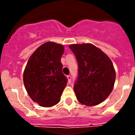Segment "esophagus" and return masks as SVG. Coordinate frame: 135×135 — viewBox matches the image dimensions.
Returning <instances> with one entry per match:
<instances>
[{
  "mask_svg": "<svg viewBox=\"0 0 135 135\" xmlns=\"http://www.w3.org/2000/svg\"><path fill=\"white\" fill-rule=\"evenodd\" d=\"M67 79H68V83L69 84H70V82H71V76L70 75L67 76Z\"/></svg>",
  "mask_w": 135,
  "mask_h": 135,
  "instance_id": "esophagus-1",
  "label": "esophagus"
}]
</instances>
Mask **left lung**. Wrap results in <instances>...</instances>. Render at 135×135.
Here are the masks:
<instances>
[{
    "instance_id": "obj_1",
    "label": "left lung",
    "mask_w": 135,
    "mask_h": 135,
    "mask_svg": "<svg viewBox=\"0 0 135 135\" xmlns=\"http://www.w3.org/2000/svg\"><path fill=\"white\" fill-rule=\"evenodd\" d=\"M78 65L74 87L78 100L88 107L104 101L112 91L115 72L112 62L102 50L91 44H71Z\"/></svg>"
}]
</instances>
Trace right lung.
I'll use <instances>...</instances> for the list:
<instances>
[{"label":"right lung","instance_id":"obj_1","mask_svg":"<svg viewBox=\"0 0 135 135\" xmlns=\"http://www.w3.org/2000/svg\"><path fill=\"white\" fill-rule=\"evenodd\" d=\"M64 46L47 42L31 55L23 73V82L27 93L40 107H51L61 100L67 84L62 72L61 58Z\"/></svg>","mask_w":135,"mask_h":135}]
</instances>
